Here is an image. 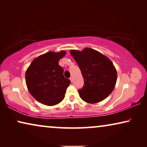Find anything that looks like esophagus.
Masks as SVG:
<instances>
[{"mask_svg": "<svg viewBox=\"0 0 147 147\" xmlns=\"http://www.w3.org/2000/svg\"><path fill=\"white\" fill-rule=\"evenodd\" d=\"M69 80H70V81H71V82H73V78L71 77V78H69Z\"/></svg>", "mask_w": 147, "mask_h": 147, "instance_id": "34e87169", "label": "esophagus"}]
</instances>
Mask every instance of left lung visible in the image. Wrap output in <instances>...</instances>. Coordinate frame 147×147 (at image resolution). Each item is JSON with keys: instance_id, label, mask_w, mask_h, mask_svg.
Masks as SVG:
<instances>
[{"instance_id": "8db88e82", "label": "left lung", "mask_w": 147, "mask_h": 147, "mask_svg": "<svg viewBox=\"0 0 147 147\" xmlns=\"http://www.w3.org/2000/svg\"><path fill=\"white\" fill-rule=\"evenodd\" d=\"M84 79V87L78 90L80 98L90 104L98 103L112 93L117 80L113 63L99 51L85 48L71 50Z\"/></svg>"}]
</instances>
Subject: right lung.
<instances>
[{
	"label": "right lung",
	"mask_w": 147,
	"mask_h": 147,
	"mask_svg": "<svg viewBox=\"0 0 147 147\" xmlns=\"http://www.w3.org/2000/svg\"><path fill=\"white\" fill-rule=\"evenodd\" d=\"M65 51H49L33 59L25 73L26 84L33 97L47 106L59 104L65 97L66 90L71 83L63 76V69L59 59Z\"/></svg>",
	"instance_id": "right-lung-1"
}]
</instances>
